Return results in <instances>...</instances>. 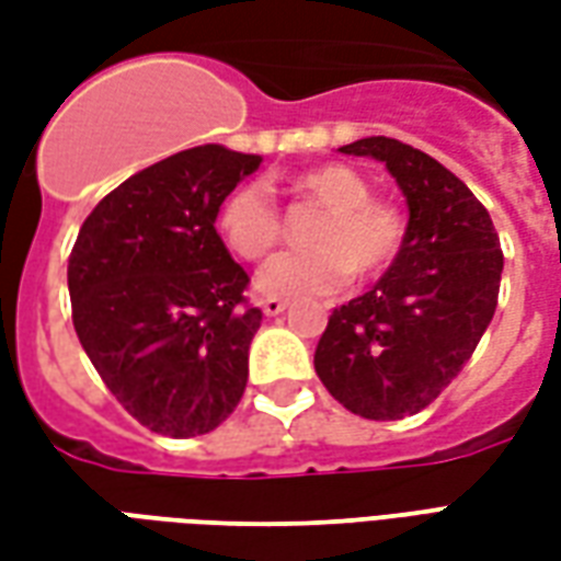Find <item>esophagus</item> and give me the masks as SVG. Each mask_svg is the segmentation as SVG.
<instances>
[{"mask_svg": "<svg viewBox=\"0 0 561 561\" xmlns=\"http://www.w3.org/2000/svg\"><path fill=\"white\" fill-rule=\"evenodd\" d=\"M261 309H264V316H282L285 309H288V304L285 300H276V297H267V300H261Z\"/></svg>", "mask_w": 561, "mask_h": 561, "instance_id": "34e87169", "label": "esophagus"}]
</instances>
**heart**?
<instances>
[{"instance_id": "1", "label": "heart", "mask_w": 561, "mask_h": 561, "mask_svg": "<svg viewBox=\"0 0 561 561\" xmlns=\"http://www.w3.org/2000/svg\"><path fill=\"white\" fill-rule=\"evenodd\" d=\"M291 192L324 209L309 231V249L276 257L257 273L255 291L276 300L324 297L342 288L348 276L376 279L402 255L405 219L390 201L373 197L364 173L340 161L297 173ZM221 240L243 261H264L282 240V216L264 185L233 188L216 216Z\"/></svg>"}]
</instances>
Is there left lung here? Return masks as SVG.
I'll return each mask as SVG.
<instances>
[{
	"label": "left lung",
	"instance_id": "obj_1",
	"mask_svg": "<svg viewBox=\"0 0 561 561\" xmlns=\"http://www.w3.org/2000/svg\"><path fill=\"white\" fill-rule=\"evenodd\" d=\"M381 161L409 204L402 255L360 297L333 309L316 373L333 400L366 421L417 414L459 376L490 328L505 257L469 185L393 138L340 147Z\"/></svg>",
	"mask_w": 561,
	"mask_h": 561
}]
</instances>
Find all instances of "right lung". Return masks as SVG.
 <instances>
[{"label": "right lung", "instance_id": "obj_1", "mask_svg": "<svg viewBox=\"0 0 561 561\" xmlns=\"http://www.w3.org/2000/svg\"><path fill=\"white\" fill-rule=\"evenodd\" d=\"M261 156L204 144L99 201L68 257L71 318L107 390L147 430L192 438L237 409L261 309L216 216Z\"/></svg>", "mask_w": 561, "mask_h": 561}]
</instances>
